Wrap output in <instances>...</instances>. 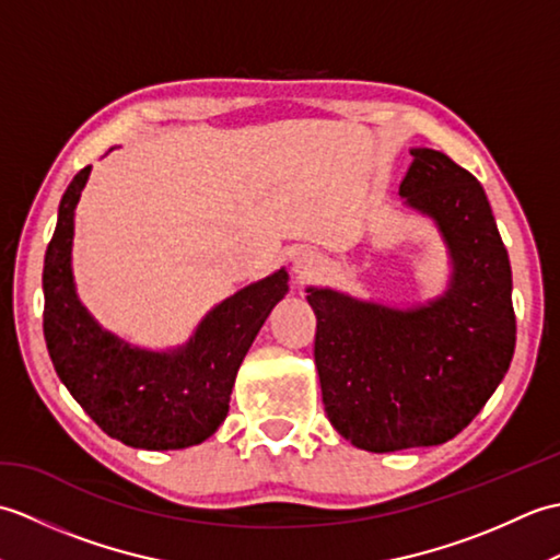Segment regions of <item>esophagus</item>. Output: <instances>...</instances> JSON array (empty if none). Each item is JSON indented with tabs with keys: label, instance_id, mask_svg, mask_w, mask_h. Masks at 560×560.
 I'll use <instances>...</instances> for the list:
<instances>
[{
	"label": "esophagus",
	"instance_id": "obj_1",
	"mask_svg": "<svg viewBox=\"0 0 560 560\" xmlns=\"http://www.w3.org/2000/svg\"><path fill=\"white\" fill-rule=\"evenodd\" d=\"M293 271H295V277L299 279H315V277H319V273L325 271V261H323V257H319L317 253H303L299 259H295V265H293Z\"/></svg>",
	"mask_w": 560,
	"mask_h": 560
}]
</instances>
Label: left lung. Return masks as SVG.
Segmentation results:
<instances>
[{
    "instance_id": "obj_1",
    "label": "left lung",
    "mask_w": 560,
    "mask_h": 560,
    "mask_svg": "<svg viewBox=\"0 0 560 560\" xmlns=\"http://www.w3.org/2000/svg\"><path fill=\"white\" fill-rule=\"evenodd\" d=\"M411 156L399 195L443 235L447 291L389 307L307 289L327 419L368 452L447 443L483 409L515 353L513 271L481 183L440 151Z\"/></svg>"
}]
</instances>
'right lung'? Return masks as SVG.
Wrapping results in <instances>:
<instances>
[{
    "label": "right lung",
    "instance_id": "add662e5",
    "mask_svg": "<svg viewBox=\"0 0 560 560\" xmlns=\"http://www.w3.org/2000/svg\"><path fill=\"white\" fill-rule=\"evenodd\" d=\"M89 175L91 165L69 183L45 253L43 331L55 371L81 409L129 447L205 443L229 413L237 368L271 307L287 295L289 273L273 271L219 303L185 347H132L91 317L71 277L74 209Z\"/></svg>",
    "mask_w": 560,
    "mask_h": 560
}]
</instances>
